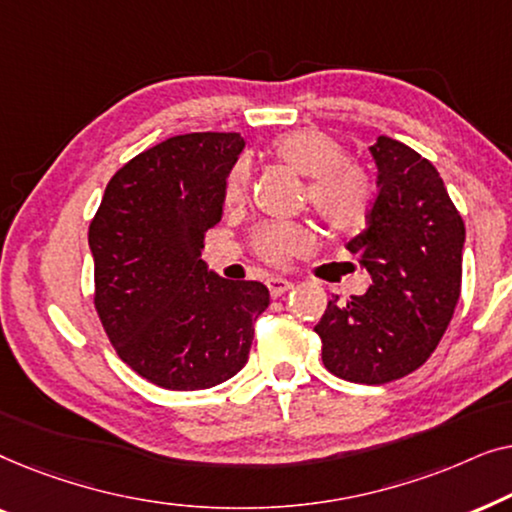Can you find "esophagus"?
Wrapping results in <instances>:
<instances>
[{"mask_svg": "<svg viewBox=\"0 0 512 512\" xmlns=\"http://www.w3.org/2000/svg\"><path fill=\"white\" fill-rule=\"evenodd\" d=\"M265 284H268V289H270V296H272V298L284 296V293L289 291L291 286H293V284L289 282V279H284V277H268V282H265Z\"/></svg>", "mask_w": 512, "mask_h": 512, "instance_id": "1", "label": "esophagus"}]
</instances>
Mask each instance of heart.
Masks as SVG:
<instances>
[{
  "mask_svg": "<svg viewBox=\"0 0 512 512\" xmlns=\"http://www.w3.org/2000/svg\"><path fill=\"white\" fill-rule=\"evenodd\" d=\"M272 156L307 177V202L328 228L352 233L366 226L377 200V181L366 167L347 160L342 142L317 128H300L272 139ZM249 188L247 163L230 167L223 200L237 205ZM310 226L296 221L263 223L254 233V249L265 263L282 265L312 247Z\"/></svg>",
  "mask_w": 512,
  "mask_h": 512,
  "instance_id": "obj_1",
  "label": "heart"
}]
</instances>
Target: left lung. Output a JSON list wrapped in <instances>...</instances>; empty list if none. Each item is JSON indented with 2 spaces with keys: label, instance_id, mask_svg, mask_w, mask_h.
Listing matches in <instances>:
<instances>
[{
  "label": "left lung",
  "instance_id": "8db88e82",
  "mask_svg": "<svg viewBox=\"0 0 512 512\" xmlns=\"http://www.w3.org/2000/svg\"><path fill=\"white\" fill-rule=\"evenodd\" d=\"M370 153L380 191L347 249L373 282L363 296L328 300L314 331L335 377L387 384L422 366L450 326L466 228L431 160L391 137H377Z\"/></svg>",
  "mask_w": 512,
  "mask_h": 512
}]
</instances>
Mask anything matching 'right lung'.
<instances>
[{
    "instance_id": "add662e5",
    "label": "right lung",
    "mask_w": 512,
    "mask_h": 512,
    "mask_svg": "<svg viewBox=\"0 0 512 512\" xmlns=\"http://www.w3.org/2000/svg\"><path fill=\"white\" fill-rule=\"evenodd\" d=\"M242 149L237 132L165 139L111 177L90 221L97 317L116 354L163 389H209L240 373L270 305L261 282L223 279L200 258Z\"/></svg>"
}]
</instances>
